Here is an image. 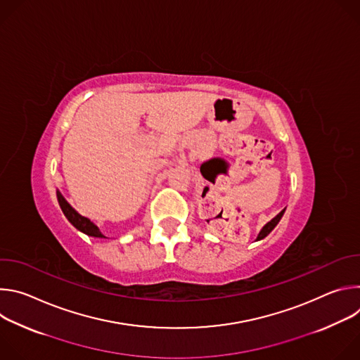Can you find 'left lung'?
<instances>
[{
  "label": "left lung",
  "mask_w": 360,
  "mask_h": 360,
  "mask_svg": "<svg viewBox=\"0 0 360 360\" xmlns=\"http://www.w3.org/2000/svg\"><path fill=\"white\" fill-rule=\"evenodd\" d=\"M283 214H285V210L283 211H281L272 221H269L262 229H261V232H259V235H258V238H256V240H261V239H264L265 236H268L272 231H274V228L279 224V221H281V218L283 217Z\"/></svg>",
  "instance_id": "8db88e82"
}]
</instances>
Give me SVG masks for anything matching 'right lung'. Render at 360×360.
<instances>
[{
  "instance_id": "add662e5",
  "label": "right lung",
  "mask_w": 360,
  "mask_h": 360,
  "mask_svg": "<svg viewBox=\"0 0 360 360\" xmlns=\"http://www.w3.org/2000/svg\"><path fill=\"white\" fill-rule=\"evenodd\" d=\"M57 198H58V203H60V207H61L64 215L67 217V219H68L78 231H81V232H84V233H86V235H89V236H94V238H105L104 235L101 233L99 228H98L95 224H92L88 218L79 215V214L71 207V205L65 200V198L61 195L60 191H57Z\"/></svg>"
}]
</instances>
